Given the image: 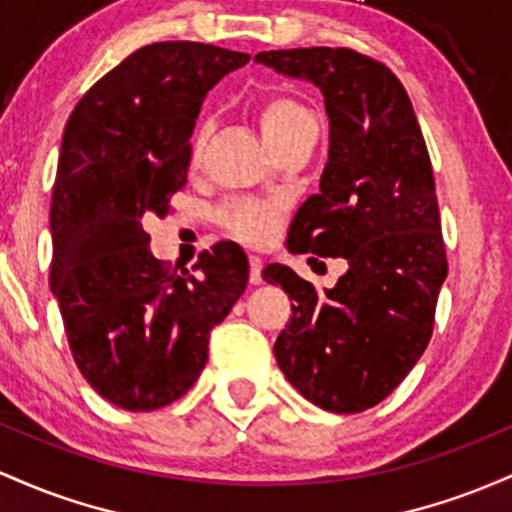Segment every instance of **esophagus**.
<instances>
[{"mask_svg": "<svg viewBox=\"0 0 512 512\" xmlns=\"http://www.w3.org/2000/svg\"><path fill=\"white\" fill-rule=\"evenodd\" d=\"M261 271H263V258L251 254L249 256V283L251 285H261L263 278H261Z\"/></svg>", "mask_w": 512, "mask_h": 512, "instance_id": "obj_1", "label": "esophagus"}]
</instances>
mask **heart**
Listing matches in <instances>:
<instances>
[{"label": "heart", "mask_w": 512, "mask_h": 512, "mask_svg": "<svg viewBox=\"0 0 512 512\" xmlns=\"http://www.w3.org/2000/svg\"><path fill=\"white\" fill-rule=\"evenodd\" d=\"M258 128H261L263 137L273 149H280L304 130L317 125L312 111L304 108L300 101L290 99V96H268L258 103L256 108ZM205 142V128H200L193 137L191 154L193 159L198 157L200 149ZM225 225L232 229L234 234L246 241H266L273 234L275 225H278V208L271 203H261V200H232L225 210Z\"/></svg>", "instance_id": "1"}]
</instances>
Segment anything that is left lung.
I'll list each match as a JSON object with an SVG mask.
<instances>
[{"mask_svg": "<svg viewBox=\"0 0 512 512\" xmlns=\"http://www.w3.org/2000/svg\"><path fill=\"white\" fill-rule=\"evenodd\" d=\"M254 60L324 94L329 162L287 237L297 254L348 261L324 292L278 263L263 271L292 300L275 360L319 409L365 411L387 399L423 355L447 278L426 140L406 89L372 57L297 48Z\"/></svg>", "mask_w": 512, "mask_h": 512, "instance_id": "left-lung-1", "label": "left lung"}]
</instances>
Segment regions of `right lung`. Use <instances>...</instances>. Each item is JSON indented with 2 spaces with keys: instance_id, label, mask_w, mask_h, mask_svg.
<instances>
[{
  "instance_id": "right-lung-1",
  "label": "right lung",
  "mask_w": 512,
  "mask_h": 512,
  "mask_svg": "<svg viewBox=\"0 0 512 512\" xmlns=\"http://www.w3.org/2000/svg\"><path fill=\"white\" fill-rule=\"evenodd\" d=\"M246 62L191 40L145 45L86 91L62 132L50 290L79 372L125 411L181 399L208 363L212 326L246 290L249 261L234 241L176 273L142 229L186 186L203 99Z\"/></svg>"
}]
</instances>
